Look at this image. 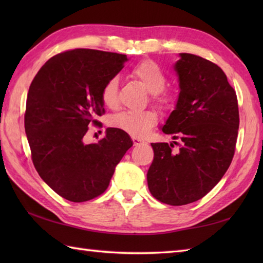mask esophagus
Listing matches in <instances>:
<instances>
[{
	"label": "esophagus",
	"mask_w": 263,
	"mask_h": 263,
	"mask_svg": "<svg viewBox=\"0 0 263 263\" xmlns=\"http://www.w3.org/2000/svg\"><path fill=\"white\" fill-rule=\"evenodd\" d=\"M132 141H133V144H135V146H140V144H144V143H146V141H143L142 139L136 138V137L132 138Z\"/></svg>",
	"instance_id": "34e87169"
}]
</instances>
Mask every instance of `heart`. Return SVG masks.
Returning <instances> with one entry per match:
<instances>
[{"label": "heart", "instance_id": "heart-1", "mask_svg": "<svg viewBox=\"0 0 263 263\" xmlns=\"http://www.w3.org/2000/svg\"><path fill=\"white\" fill-rule=\"evenodd\" d=\"M132 76L140 81L152 93L153 100L161 108H170L173 97L164 91L166 76L154 61H142L132 69ZM102 100L107 107H115L119 103V78L111 77L102 89ZM158 116L154 110H124L114 115L110 124L135 137H144L157 123Z\"/></svg>", "mask_w": 263, "mask_h": 263}]
</instances>
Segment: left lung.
Segmentation results:
<instances>
[{"label": "left lung", "instance_id": "left-lung-1", "mask_svg": "<svg viewBox=\"0 0 263 263\" xmlns=\"http://www.w3.org/2000/svg\"><path fill=\"white\" fill-rule=\"evenodd\" d=\"M174 70L180 93L161 130L181 141L180 149L152 143L147 181L160 202L183 205L203 198L224 176L235 153L239 116L236 92L217 64L181 53Z\"/></svg>", "mask_w": 263, "mask_h": 263}]
</instances>
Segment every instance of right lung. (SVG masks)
Here are the masks:
<instances>
[{
  "instance_id": "obj_1",
  "label": "right lung",
  "mask_w": 263,
  "mask_h": 263,
  "mask_svg": "<svg viewBox=\"0 0 263 263\" xmlns=\"http://www.w3.org/2000/svg\"><path fill=\"white\" fill-rule=\"evenodd\" d=\"M127 61L126 55L77 48L55 55L29 87L25 130L33 166L61 197L72 202L105 192L126 150L130 136L108 127L98 143L86 144L90 123L105 113L102 89Z\"/></svg>"
}]
</instances>
